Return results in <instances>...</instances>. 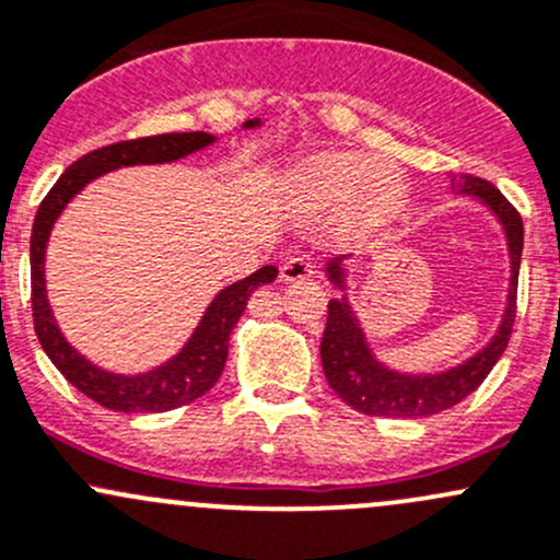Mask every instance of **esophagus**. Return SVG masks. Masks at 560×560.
<instances>
[{"instance_id": "1", "label": "esophagus", "mask_w": 560, "mask_h": 560, "mask_svg": "<svg viewBox=\"0 0 560 560\" xmlns=\"http://www.w3.org/2000/svg\"><path fill=\"white\" fill-rule=\"evenodd\" d=\"M314 273V262L305 260V257H290V260L281 262V281H303Z\"/></svg>"}]
</instances>
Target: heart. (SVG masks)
Segmentation results:
<instances>
[{
  "mask_svg": "<svg viewBox=\"0 0 560 560\" xmlns=\"http://www.w3.org/2000/svg\"><path fill=\"white\" fill-rule=\"evenodd\" d=\"M287 192L303 217H335L349 233L378 231L405 203L402 176L357 152H322L298 163L287 179Z\"/></svg>",
  "mask_w": 560,
  "mask_h": 560,
  "instance_id": "1",
  "label": "heart"
}]
</instances>
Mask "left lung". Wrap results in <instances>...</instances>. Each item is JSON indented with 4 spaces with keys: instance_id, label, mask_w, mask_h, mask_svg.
Segmentation results:
<instances>
[{
    "instance_id": "1",
    "label": "left lung",
    "mask_w": 560,
    "mask_h": 560,
    "mask_svg": "<svg viewBox=\"0 0 560 560\" xmlns=\"http://www.w3.org/2000/svg\"><path fill=\"white\" fill-rule=\"evenodd\" d=\"M451 190L458 198L480 203L502 228L508 241L510 257V281L508 300H504L502 319L488 338L482 349L472 357L462 359L453 368L434 370V373H410L397 370L392 364L381 362L378 354L370 346L359 314L349 295V260L354 255H340L327 260L325 273L329 284L340 292V298L329 300L327 327L322 335V368H325L327 384L335 388L343 402L359 413L388 416V419H421V416L443 413L462 402L464 397L478 388L493 364L504 354L510 343L515 322V292H517V270H521L523 255V222L521 214L510 206L508 198L491 185L472 174H458L451 179Z\"/></svg>"
}]
</instances>
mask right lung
Masks as SVG:
<instances>
[{"label":"right lung","mask_w":560,"mask_h":560,"mask_svg":"<svg viewBox=\"0 0 560 560\" xmlns=\"http://www.w3.org/2000/svg\"><path fill=\"white\" fill-rule=\"evenodd\" d=\"M260 126V117H252L241 128L249 131V128ZM217 141L220 139L214 133L182 131L107 144L74 161L61 174V179L52 185L45 201L39 203L32 228L34 332H37L50 362L61 370L63 378L74 388H80L85 397H91L93 402L102 405V408L120 410V413H163V410L179 408V405L192 402V399L209 392L220 381L228 359L231 332L238 325L241 314L246 311L252 292L270 284L279 276V268L276 265H262V268H257L246 279L222 287L211 298V303L206 305L203 316L198 319L190 338L185 340V346L168 357L166 362L155 364V368L144 370V373H112V370L98 368L85 354H80L69 343L67 335L61 332L56 316H52L45 284V255L52 228H56L63 209L72 203V198L80 196L98 176L128 166H158V163L182 161V158L196 155V152L217 144Z\"/></svg>","instance_id":"obj_1"}]
</instances>
